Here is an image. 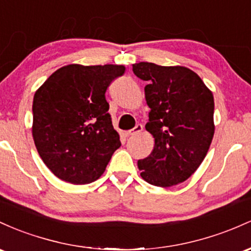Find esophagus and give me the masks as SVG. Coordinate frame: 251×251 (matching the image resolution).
Here are the masks:
<instances>
[{"instance_id": "obj_1", "label": "esophagus", "mask_w": 251, "mask_h": 251, "mask_svg": "<svg viewBox=\"0 0 251 251\" xmlns=\"http://www.w3.org/2000/svg\"><path fill=\"white\" fill-rule=\"evenodd\" d=\"M142 130H143V126L142 125H136L133 129H131V130H128V133H126V134H128L129 136H134V135L140 134Z\"/></svg>"}]
</instances>
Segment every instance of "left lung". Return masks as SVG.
I'll list each match as a JSON object with an SVG mask.
<instances>
[{
    "label": "left lung",
    "mask_w": 251,
    "mask_h": 251,
    "mask_svg": "<svg viewBox=\"0 0 251 251\" xmlns=\"http://www.w3.org/2000/svg\"><path fill=\"white\" fill-rule=\"evenodd\" d=\"M133 72L147 81L151 112L146 130L155 139L151 155L137 161L141 176L154 186L178 185L197 171L212 142L213 95L184 66L141 61L133 65Z\"/></svg>",
    "instance_id": "obj_1"
}]
</instances>
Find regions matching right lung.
<instances>
[{
	"mask_svg": "<svg viewBox=\"0 0 251 251\" xmlns=\"http://www.w3.org/2000/svg\"><path fill=\"white\" fill-rule=\"evenodd\" d=\"M123 65H67L50 75L33 100V139L45 165L64 181L90 184L121 147L106 89Z\"/></svg>",
	"mask_w": 251,
	"mask_h": 251,
	"instance_id": "obj_1",
	"label": "right lung"
}]
</instances>
